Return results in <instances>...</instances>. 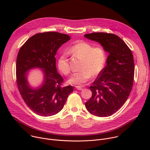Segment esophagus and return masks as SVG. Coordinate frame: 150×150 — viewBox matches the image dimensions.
Segmentation results:
<instances>
[{"instance_id":"34e87169","label":"esophagus","mask_w":150,"mask_h":150,"mask_svg":"<svg viewBox=\"0 0 150 150\" xmlns=\"http://www.w3.org/2000/svg\"><path fill=\"white\" fill-rule=\"evenodd\" d=\"M75 88H76L77 90H82V88L81 87H80V86H78V85H77V86H75Z\"/></svg>"}]
</instances>
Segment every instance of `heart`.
I'll use <instances>...</instances> for the list:
<instances>
[{
    "instance_id": "heart-1",
    "label": "heart",
    "mask_w": 150,
    "mask_h": 150,
    "mask_svg": "<svg viewBox=\"0 0 150 150\" xmlns=\"http://www.w3.org/2000/svg\"><path fill=\"white\" fill-rule=\"evenodd\" d=\"M68 52L76 57L82 59L81 71L74 73L69 82L71 84L82 85L87 82L93 76H98L104 68L106 62V53L102 47H94L85 41H79L68 49ZM59 70L65 75L71 72L68 54H60L57 60Z\"/></svg>"
}]
</instances>
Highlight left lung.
Masks as SVG:
<instances>
[{
	"instance_id": "left-lung-1",
	"label": "left lung",
	"mask_w": 150,
	"mask_h": 150,
	"mask_svg": "<svg viewBox=\"0 0 150 150\" xmlns=\"http://www.w3.org/2000/svg\"><path fill=\"white\" fill-rule=\"evenodd\" d=\"M84 36L100 42L109 53L107 65L89 87L92 96L85 105L95 116H110L122 108L131 92L135 70L132 51L112 33H93Z\"/></svg>"
}]
</instances>
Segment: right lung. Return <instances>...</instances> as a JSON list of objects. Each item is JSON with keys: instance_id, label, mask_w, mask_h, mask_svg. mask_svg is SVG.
Masks as SVG:
<instances>
[{"instance_id": "add662e5", "label": "right lung", "mask_w": 150, "mask_h": 150, "mask_svg": "<svg viewBox=\"0 0 150 150\" xmlns=\"http://www.w3.org/2000/svg\"><path fill=\"white\" fill-rule=\"evenodd\" d=\"M71 39L58 32H44L31 37L20 48L16 59V76L18 90L28 108L41 116H50L63 108L72 86H63L62 76L57 72L56 58L58 49ZM44 69V83L38 89L28 85L26 74L31 68Z\"/></svg>"}]
</instances>
